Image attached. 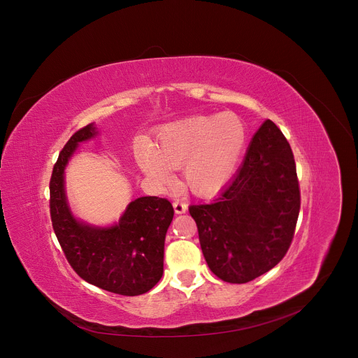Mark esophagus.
Instances as JSON below:
<instances>
[{
    "label": "esophagus",
    "mask_w": 358,
    "mask_h": 358,
    "mask_svg": "<svg viewBox=\"0 0 358 358\" xmlns=\"http://www.w3.org/2000/svg\"><path fill=\"white\" fill-rule=\"evenodd\" d=\"M173 206H174V210H176V213H185L187 212V209H188V205L185 203V202H182V201H176L174 203H173Z\"/></svg>",
    "instance_id": "esophagus-1"
}]
</instances>
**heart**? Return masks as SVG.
<instances>
[{
	"mask_svg": "<svg viewBox=\"0 0 358 358\" xmlns=\"http://www.w3.org/2000/svg\"><path fill=\"white\" fill-rule=\"evenodd\" d=\"M246 145L243 122L233 113L196 115L163 127L153 148L138 155L142 171L157 185L182 169L184 185L198 195L222 189L234 174Z\"/></svg>",
	"mask_w": 358,
	"mask_h": 358,
	"instance_id": "obj_1",
	"label": "heart"
}]
</instances>
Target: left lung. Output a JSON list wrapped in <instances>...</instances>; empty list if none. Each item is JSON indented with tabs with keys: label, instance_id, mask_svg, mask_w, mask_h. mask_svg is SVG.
I'll return each instance as SVG.
<instances>
[{
	"label": "left lung",
	"instance_id": "1",
	"mask_svg": "<svg viewBox=\"0 0 358 358\" xmlns=\"http://www.w3.org/2000/svg\"><path fill=\"white\" fill-rule=\"evenodd\" d=\"M301 208L291 146L267 119L242 167L210 203L191 205L203 257L222 281L249 282L287 255Z\"/></svg>",
	"mask_w": 358,
	"mask_h": 358
}]
</instances>
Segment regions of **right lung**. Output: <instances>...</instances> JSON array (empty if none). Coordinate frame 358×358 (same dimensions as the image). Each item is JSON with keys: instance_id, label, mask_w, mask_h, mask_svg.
<instances>
[{"instance_id": "right-lung-1", "label": "right lung", "mask_w": 358, "mask_h": 358, "mask_svg": "<svg viewBox=\"0 0 358 358\" xmlns=\"http://www.w3.org/2000/svg\"><path fill=\"white\" fill-rule=\"evenodd\" d=\"M96 134L92 124L81 128L59 155L49 185L53 230L67 262L84 281L119 295H142L163 275L164 239L174 209L166 198L142 196L113 226L78 222L67 203L64 169L78 143Z\"/></svg>"}]
</instances>
